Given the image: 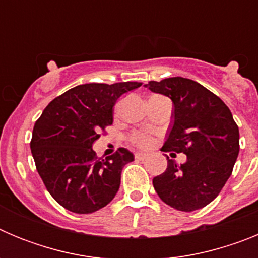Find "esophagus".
I'll use <instances>...</instances> for the list:
<instances>
[{"label":"esophagus","mask_w":258,"mask_h":258,"mask_svg":"<svg viewBox=\"0 0 258 258\" xmlns=\"http://www.w3.org/2000/svg\"><path fill=\"white\" fill-rule=\"evenodd\" d=\"M134 156H136L137 160L143 161V160H145V159H146V157H147V154H143V152H137V154L134 155Z\"/></svg>","instance_id":"esophagus-1"}]
</instances>
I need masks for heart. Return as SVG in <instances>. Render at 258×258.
Segmentation results:
<instances>
[{
	"mask_svg": "<svg viewBox=\"0 0 258 258\" xmlns=\"http://www.w3.org/2000/svg\"><path fill=\"white\" fill-rule=\"evenodd\" d=\"M131 141L132 143H134L138 147H142V149H146L151 145V137L146 132H136V133L132 134Z\"/></svg>",
	"mask_w": 258,
	"mask_h": 258,
	"instance_id": "heart-1",
	"label": "heart"
}]
</instances>
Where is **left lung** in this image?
I'll return each mask as SVG.
<instances>
[{"mask_svg": "<svg viewBox=\"0 0 258 258\" xmlns=\"http://www.w3.org/2000/svg\"><path fill=\"white\" fill-rule=\"evenodd\" d=\"M145 86L170 98L174 106L163 149L187 156L181 165L168 157L165 172L152 179L155 191L165 204L182 212L208 206L231 175L239 155V127L231 111L190 79L169 77Z\"/></svg>", "mask_w": 258, "mask_h": 258, "instance_id": "left-lung-1", "label": "left lung"}]
</instances>
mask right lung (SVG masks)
I'll use <instances>...</instances> for the list:
<instances>
[{
    "label": "right lung",
    "mask_w": 258,
    "mask_h": 258,
    "mask_svg": "<svg viewBox=\"0 0 258 258\" xmlns=\"http://www.w3.org/2000/svg\"><path fill=\"white\" fill-rule=\"evenodd\" d=\"M141 85H77L50 102L36 121L31 141L36 168L50 195L68 211L93 213L117 194L122 168L134 155L121 147L101 159L93 143L112 124L116 101Z\"/></svg>",
    "instance_id": "1"
}]
</instances>
